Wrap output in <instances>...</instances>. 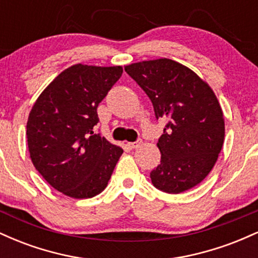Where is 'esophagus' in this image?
<instances>
[{"instance_id": "34e87169", "label": "esophagus", "mask_w": 258, "mask_h": 258, "mask_svg": "<svg viewBox=\"0 0 258 258\" xmlns=\"http://www.w3.org/2000/svg\"><path fill=\"white\" fill-rule=\"evenodd\" d=\"M141 144H142V141L141 139H138V141H136V142H128L126 146L128 147V149H136V148H138Z\"/></svg>"}]
</instances>
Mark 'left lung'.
<instances>
[{
	"instance_id": "8db88e82",
	"label": "left lung",
	"mask_w": 258,
	"mask_h": 258,
	"mask_svg": "<svg viewBox=\"0 0 258 258\" xmlns=\"http://www.w3.org/2000/svg\"><path fill=\"white\" fill-rule=\"evenodd\" d=\"M125 72L152 100L156 119L167 120L150 172L155 188L178 194L198 185L217 161L224 119L214 91L184 65L161 58L133 63Z\"/></svg>"
}]
</instances>
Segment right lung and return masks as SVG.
Listing matches in <instances>:
<instances>
[{
	"label": "right lung",
	"mask_w": 258,
	"mask_h": 258,
	"mask_svg": "<svg viewBox=\"0 0 258 258\" xmlns=\"http://www.w3.org/2000/svg\"><path fill=\"white\" fill-rule=\"evenodd\" d=\"M122 75V67L76 64L40 94L26 123L32 164L58 191L75 199L102 193L123 150L93 128L97 108Z\"/></svg>",
	"instance_id": "add662e5"
}]
</instances>
